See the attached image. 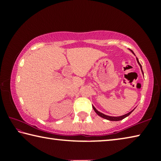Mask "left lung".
I'll return each mask as SVG.
<instances>
[{
    "instance_id": "1",
    "label": "left lung",
    "mask_w": 161,
    "mask_h": 161,
    "mask_svg": "<svg viewBox=\"0 0 161 161\" xmlns=\"http://www.w3.org/2000/svg\"><path fill=\"white\" fill-rule=\"evenodd\" d=\"M133 53V54H135L134 53H133V52L132 51V50H130ZM136 60H137V62H138V64H139V66H140V67H141V72H142V73L143 74V70H142V67H141V64H140V62H139V61H138V58H136ZM92 107H93V108H94V111L95 112H96L97 114V115H99V116H101V117H102V118H103V119H107V120H109V121H121V120H122V119H125L126 118V117H127L128 116H129L130 114L132 113V111L134 110H132V111H130V112H129L128 114H124V115H123V116H107V115H105V114H102V113H101V112H99V111L98 110H97L96 109V108H95L94 106H92Z\"/></svg>"
}]
</instances>
